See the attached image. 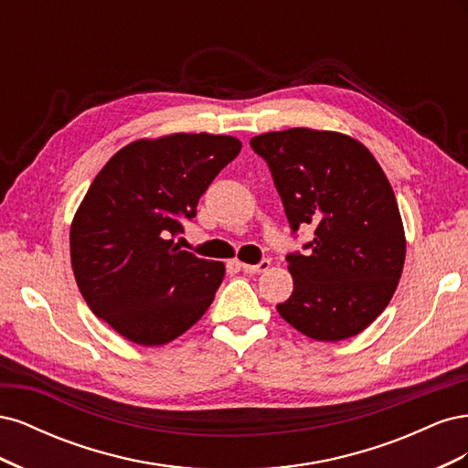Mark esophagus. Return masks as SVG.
<instances>
[{
	"label": "esophagus",
	"instance_id": "1",
	"mask_svg": "<svg viewBox=\"0 0 468 468\" xmlns=\"http://www.w3.org/2000/svg\"><path fill=\"white\" fill-rule=\"evenodd\" d=\"M239 267L244 269L246 273H250V275H256V273H263V271H267L269 267H271V261L269 260H261L258 265H248V263H239Z\"/></svg>",
	"mask_w": 468,
	"mask_h": 468
}]
</instances>
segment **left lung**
<instances>
[{
    "label": "left lung",
    "instance_id": "obj_1",
    "mask_svg": "<svg viewBox=\"0 0 468 468\" xmlns=\"http://www.w3.org/2000/svg\"><path fill=\"white\" fill-rule=\"evenodd\" d=\"M267 162L291 230L313 226L303 253H289L292 294L277 304L294 330L339 342L361 334L399 287L406 238L394 191L359 140L289 129L250 140Z\"/></svg>",
    "mask_w": 468,
    "mask_h": 468
}]
</instances>
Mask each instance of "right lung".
Instances as JSON below:
<instances>
[{"mask_svg": "<svg viewBox=\"0 0 468 468\" xmlns=\"http://www.w3.org/2000/svg\"><path fill=\"white\" fill-rule=\"evenodd\" d=\"M242 143L224 134L143 138L103 165L76 210L69 256L95 316L138 346H164L199 320L224 263L179 250L174 236Z\"/></svg>", "mask_w": 468, "mask_h": 468, "instance_id": "obj_1", "label": "right lung"}]
</instances>
